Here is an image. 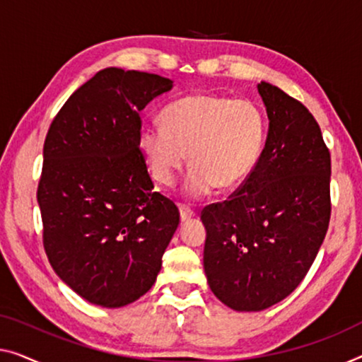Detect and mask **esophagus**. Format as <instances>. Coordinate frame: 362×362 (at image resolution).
Masks as SVG:
<instances>
[{"instance_id":"34e87169","label":"esophagus","mask_w":362,"mask_h":362,"mask_svg":"<svg viewBox=\"0 0 362 362\" xmlns=\"http://www.w3.org/2000/svg\"><path fill=\"white\" fill-rule=\"evenodd\" d=\"M179 213H180L182 221H188V219H192L193 216H195V211H193L192 208L185 206V204H179Z\"/></svg>"}]
</instances>
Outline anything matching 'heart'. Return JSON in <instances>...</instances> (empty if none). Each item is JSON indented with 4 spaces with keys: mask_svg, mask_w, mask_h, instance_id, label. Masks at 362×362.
<instances>
[{
    "mask_svg": "<svg viewBox=\"0 0 362 362\" xmlns=\"http://www.w3.org/2000/svg\"><path fill=\"white\" fill-rule=\"evenodd\" d=\"M160 128L139 132V149L154 179L172 185L187 153L192 169L185 190L192 198L214 187L230 190L252 174L267 136L265 113L250 99L192 94L167 104Z\"/></svg>",
    "mask_w": 362,
    "mask_h": 362,
    "instance_id": "1",
    "label": "heart"
}]
</instances>
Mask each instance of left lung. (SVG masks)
Instances as JSON below:
<instances>
[{
  "label": "left lung",
  "instance_id": "left-lung-1",
  "mask_svg": "<svg viewBox=\"0 0 362 362\" xmlns=\"http://www.w3.org/2000/svg\"><path fill=\"white\" fill-rule=\"evenodd\" d=\"M269 129L252 174L229 199L203 208V267L216 298L234 310L268 309L314 263L332 214L330 151L307 107L258 84Z\"/></svg>",
  "mask_w": 362,
  "mask_h": 362
}]
</instances>
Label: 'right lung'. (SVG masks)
Instances as JSON below:
<instances>
[{"mask_svg":"<svg viewBox=\"0 0 362 362\" xmlns=\"http://www.w3.org/2000/svg\"><path fill=\"white\" fill-rule=\"evenodd\" d=\"M172 81L105 68L64 102L43 144L37 202L48 262L74 293L102 307L146 294L179 226L154 192L139 149L141 112Z\"/></svg>","mask_w":362,"mask_h":362,"instance_id":"add662e5","label":"right lung"}]
</instances>
